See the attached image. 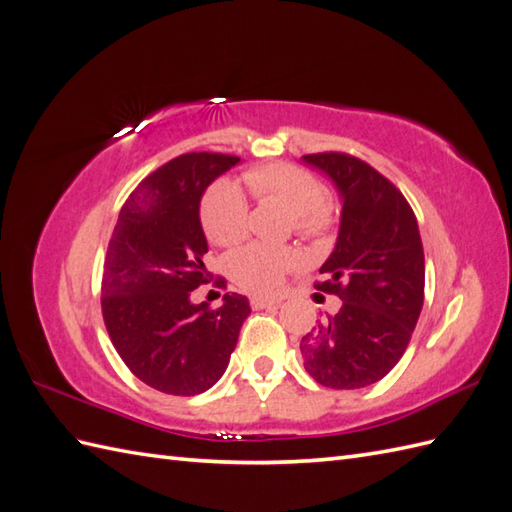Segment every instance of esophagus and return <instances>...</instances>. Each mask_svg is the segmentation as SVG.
Listing matches in <instances>:
<instances>
[{"label": "esophagus", "instance_id": "esophagus-1", "mask_svg": "<svg viewBox=\"0 0 512 512\" xmlns=\"http://www.w3.org/2000/svg\"><path fill=\"white\" fill-rule=\"evenodd\" d=\"M281 299L273 295H253L250 297V306L253 308H270V306H279Z\"/></svg>", "mask_w": 512, "mask_h": 512}]
</instances>
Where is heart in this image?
Listing matches in <instances>:
<instances>
[{
	"label": "heart",
	"mask_w": 512,
	"mask_h": 512,
	"mask_svg": "<svg viewBox=\"0 0 512 512\" xmlns=\"http://www.w3.org/2000/svg\"><path fill=\"white\" fill-rule=\"evenodd\" d=\"M250 198L259 204H281L290 211V228L301 239L321 242L336 224V209L325 198L321 180L312 171L292 162H268L242 173ZM200 222L206 237L217 246H233L248 233V202L231 182H215L204 193ZM301 264V255L290 246L248 244L228 257V273L237 286L266 292L279 286L290 270Z\"/></svg>",
	"instance_id": "b5f03b06"
}]
</instances>
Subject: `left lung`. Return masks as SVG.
Instances as JSON below:
<instances>
[{
  "instance_id": "8db88e82",
  "label": "left lung",
  "mask_w": 512,
  "mask_h": 512,
  "mask_svg": "<svg viewBox=\"0 0 512 512\" xmlns=\"http://www.w3.org/2000/svg\"><path fill=\"white\" fill-rule=\"evenodd\" d=\"M343 198L336 248L314 288L343 306L303 336L306 372L323 387L361 389L405 354L424 301V253L416 215L396 184L365 160L323 151L303 156Z\"/></svg>"
}]
</instances>
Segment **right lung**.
<instances>
[{
    "label": "right lung",
    "mask_w": 512,
    "mask_h": 512,
    "mask_svg": "<svg viewBox=\"0 0 512 512\" xmlns=\"http://www.w3.org/2000/svg\"><path fill=\"white\" fill-rule=\"evenodd\" d=\"M237 156L191 151L169 160L129 193L107 246L101 310L118 356L136 378L171 396H195L222 378L248 317V299L231 292L220 308L195 303L213 275L200 198L235 167ZM213 286L226 288L224 277Z\"/></svg>",
    "instance_id": "obj_1"
}]
</instances>
